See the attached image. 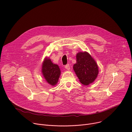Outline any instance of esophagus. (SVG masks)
<instances>
[{
	"mask_svg": "<svg viewBox=\"0 0 132 132\" xmlns=\"http://www.w3.org/2000/svg\"><path fill=\"white\" fill-rule=\"evenodd\" d=\"M65 68L66 69H67V70H69V69H70V66H69V64H67L66 65H65Z\"/></svg>",
	"mask_w": 132,
	"mask_h": 132,
	"instance_id": "esophagus-1",
	"label": "esophagus"
}]
</instances>
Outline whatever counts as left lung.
Wrapping results in <instances>:
<instances>
[{"label":"left lung","instance_id":"8db88e82","mask_svg":"<svg viewBox=\"0 0 132 132\" xmlns=\"http://www.w3.org/2000/svg\"><path fill=\"white\" fill-rule=\"evenodd\" d=\"M73 69L80 82L85 85L93 82L99 73L97 64L87 52L77 53Z\"/></svg>","mask_w":132,"mask_h":132}]
</instances>
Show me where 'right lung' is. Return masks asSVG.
Wrapping results in <instances>:
<instances>
[{"label": "right lung", "mask_w": 132, "mask_h": 132, "mask_svg": "<svg viewBox=\"0 0 132 132\" xmlns=\"http://www.w3.org/2000/svg\"><path fill=\"white\" fill-rule=\"evenodd\" d=\"M42 68V72L46 81L51 85H56L60 75L58 65L52 63L49 58H46Z\"/></svg>", "instance_id": "1"}]
</instances>
